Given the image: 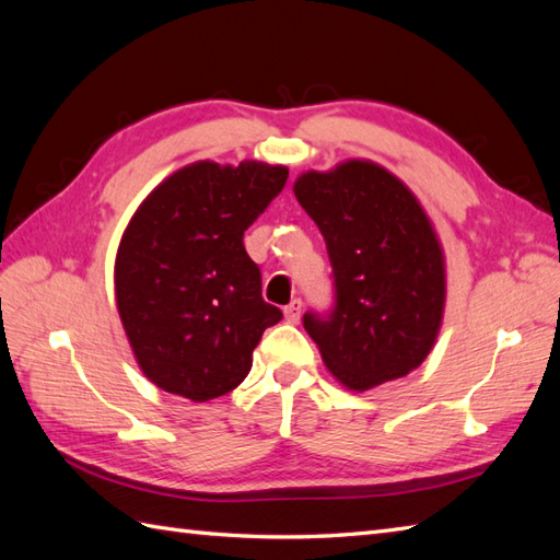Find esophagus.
Listing matches in <instances>:
<instances>
[{"label": "esophagus", "mask_w": 560, "mask_h": 560, "mask_svg": "<svg viewBox=\"0 0 560 560\" xmlns=\"http://www.w3.org/2000/svg\"><path fill=\"white\" fill-rule=\"evenodd\" d=\"M283 314H285V319H289L291 324H298L300 322V314H303V300H300V298L291 300V303L283 307Z\"/></svg>", "instance_id": "1"}]
</instances>
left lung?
<instances>
[{"instance_id": "obj_1", "label": "left lung", "mask_w": 560, "mask_h": 560, "mask_svg": "<svg viewBox=\"0 0 560 560\" xmlns=\"http://www.w3.org/2000/svg\"><path fill=\"white\" fill-rule=\"evenodd\" d=\"M293 191L334 267V310L303 317L324 364L360 393L407 376L433 350L444 312V255L417 196L371 161L310 170Z\"/></svg>"}]
</instances>
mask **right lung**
<instances>
[{
    "instance_id": "right-lung-1",
    "label": "right lung",
    "mask_w": 560,
    "mask_h": 560,
    "mask_svg": "<svg viewBox=\"0 0 560 560\" xmlns=\"http://www.w3.org/2000/svg\"><path fill=\"white\" fill-rule=\"evenodd\" d=\"M289 170L198 161L161 182L127 224L116 257V303L137 364L191 402L232 393L281 310L243 232L275 200Z\"/></svg>"
}]
</instances>
